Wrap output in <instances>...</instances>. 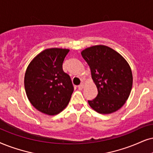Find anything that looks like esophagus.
Instances as JSON below:
<instances>
[{
    "mask_svg": "<svg viewBox=\"0 0 153 153\" xmlns=\"http://www.w3.org/2000/svg\"><path fill=\"white\" fill-rule=\"evenodd\" d=\"M78 89H80V90H82V89H83V88H84V84L83 83H81L80 85H79L78 86Z\"/></svg>",
    "mask_w": 153,
    "mask_h": 153,
    "instance_id": "34e87169",
    "label": "esophagus"
}]
</instances>
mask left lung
Returning <instances> with one entry per match:
<instances>
[{"instance_id":"left-lung-1","label":"left lung","mask_w":153,"mask_h":153,"mask_svg":"<svg viewBox=\"0 0 153 153\" xmlns=\"http://www.w3.org/2000/svg\"><path fill=\"white\" fill-rule=\"evenodd\" d=\"M81 55L90 68L93 82L97 88L95 99L88 101L94 111L109 114L123 107L133 85L131 67L121 54L104 45L86 48Z\"/></svg>"}]
</instances>
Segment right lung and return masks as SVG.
<instances>
[{
  "instance_id": "1",
  "label": "right lung",
  "mask_w": 153,
  "mask_h": 153,
  "mask_svg": "<svg viewBox=\"0 0 153 153\" xmlns=\"http://www.w3.org/2000/svg\"><path fill=\"white\" fill-rule=\"evenodd\" d=\"M68 49L51 48L31 61L25 75V89L33 107L47 115L62 111L70 101L73 88L71 78L63 71Z\"/></svg>"
}]
</instances>
